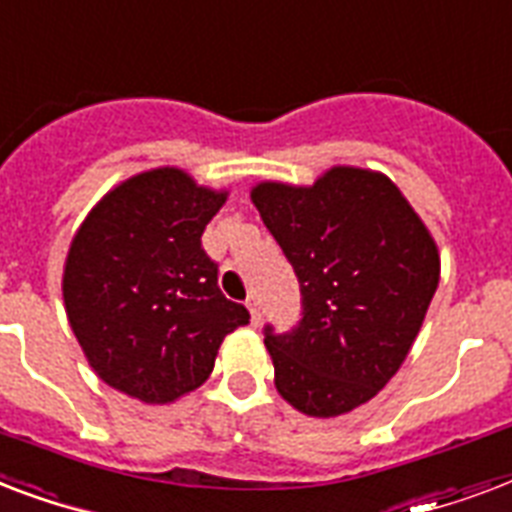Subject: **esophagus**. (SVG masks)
<instances>
[{"label": "esophagus", "mask_w": 512, "mask_h": 512, "mask_svg": "<svg viewBox=\"0 0 512 512\" xmlns=\"http://www.w3.org/2000/svg\"><path fill=\"white\" fill-rule=\"evenodd\" d=\"M245 304H248V310H251L253 326H259V320H261V301H259V293H256V291L248 293V299H245Z\"/></svg>", "instance_id": "34e87169"}]
</instances>
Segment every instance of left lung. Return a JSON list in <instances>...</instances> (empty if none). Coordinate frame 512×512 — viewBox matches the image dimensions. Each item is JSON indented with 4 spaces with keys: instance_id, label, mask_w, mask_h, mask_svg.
<instances>
[{
    "instance_id": "left-lung-1",
    "label": "left lung",
    "mask_w": 512,
    "mask_h": 512,
    "mask_svg": "<svg viewBox=\"0 0 512 512\" xmlns=\"http://www.w3.org/2000/svg\"><path fill=\"white\" fill-rule=\"evenodd\" d=\"M253 205L291 261L301 320L264 326L275 387L310 417H339L390 382L441 277L438 248L390 178L331 168L312 186L264 181Z\"/></svg>"
}]
</instances>
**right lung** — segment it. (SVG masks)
Returning a JSON list of instances; mask_svg holds the SVG:
<instances>
[{"label":"right lung","instance_id":"1","mask_svg":"<svg viewBox=\"0 0 512 512\" xmlns=\"http://www.w3.org/2000/svg\"><path fill=\"white\" fill-rule=\"evenodd\" d=\"M227 192L178 168L122 181L71 240L63 301L87 363L109 387L170 403L213 371L224 336L251 315L219 288L202 232Z\"/></svg>","mask_w":512,"mask_h":512}]
</instances>
